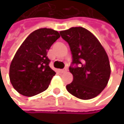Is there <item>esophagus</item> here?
<instances>
[{
  "mask_svg": "<svg viewBox=\"0 0 124 124\" xmlns=\"http://www.w3.org/2000/svg\"><path fill=\"white\" fill-rule=\"evenodd\" d=\"M67 68H64V69H62V70H60V73H64L65 72H67Z\"/></svg>",
  "mask_w": 124,
  "mask_h": 124,
  "instance_id": "esophagus-1",
  "label": "esophagus"
}]
</instances>
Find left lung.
I'll return each instance as SVG.
<instances>
[{
    "instance_id": "8db88e82",
    "label": "left lung",
    "mask_w": 124,
    "mask_h": 124,
    "mask_svg": "<svg viewBox=\"0 0 124 124\" xmlns=\"http://www.w3.org/2000/svg\"><path fill=\"white\" fill-rule=\"evenodd\" d=\"M60 35L70 48L72 62L70 72L73 81L66 85L72 95L89 100L106 87L111 75L108 57L98 39L83 27L61 31Z\"/></svg>"
}]
</instances>
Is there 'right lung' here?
Instances as JSON below:
<instances>
[{"instance_id":"right-lung-1","label":"right lung","mask_w":124,"mask_h":124,"mask_svg":"<svg viewBox=\"0 0 124 124\" xmlns=\"http://www.w3.org/2000/svg\"><path fill=\"white\" fill-rule=\"evenodd\" d=\"M60 37L55 30L39 29L30 34L20 46L9 70L11 83L20 94L31 97L48 88L56 72L49 66L47 51Z\"/></svg>"}]
</instances>
